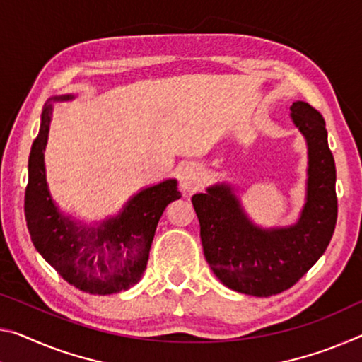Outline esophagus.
I'll return each mask as SVG.
<instances>
[{"mask_svg":"<svg viewBox=\"0 0 362 362\" xmlns=\"http://www.w3.org/2000/svg\"><path fill=\"white\" fill-rule=\"evenodd\" d=\"M179 182L183 192H194L202 182V169L194 163L182 164L179 169Z\"/></svg>","mask_w":362,"mask_h":362,"instance_id":"esophagus-1","label":"esophagus"}]
</instances>
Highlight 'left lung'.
I'll return each mask as SVG.
<instances>
[{"label":"left lung","mask_w":362,"mask_h":362,"mask_svg":"<svg viewBox=\"0 0 362 362\" xmlns=\"http://www.w3.org/2000/svg\"><path fill=\"white\" fill-rule=\"evenodd\" d=\"M290 111L308 145L306 203L296 223L257 227L226 183L192 198L206 261L216 277L238 293L272 296L288 290L324 255L335 230L337 170L325 120L305 101H295Z\"/></svg>","instance_id":"1"}]
</instances>
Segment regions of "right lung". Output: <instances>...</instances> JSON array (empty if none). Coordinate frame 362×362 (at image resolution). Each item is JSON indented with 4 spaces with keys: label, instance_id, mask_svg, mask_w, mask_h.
<instances>
[{
    "label": "right lung",
    "instance_id": "right-lung-1",
    "mask_svg": "<svg viewBox=\"0 0 362 362\" xmlns=\"http://www.w3.org/2000/svg\"><path fill=\"white\" fill-rule=\"evenodd\" d=\"M72 98L74 95H61L49 101ZM51 112L53 105L48 103L28 158L24 211L33 246L66 282L78 290L91 295L129 290L145 272L154 232L165 206L182 197L177 180L168 179L143 188L117 216L96 227L64 216L51 198L45 169Z\"/></svg>",
    "mask_w": 362,
    "mask_h": 362
}]
</instances>
